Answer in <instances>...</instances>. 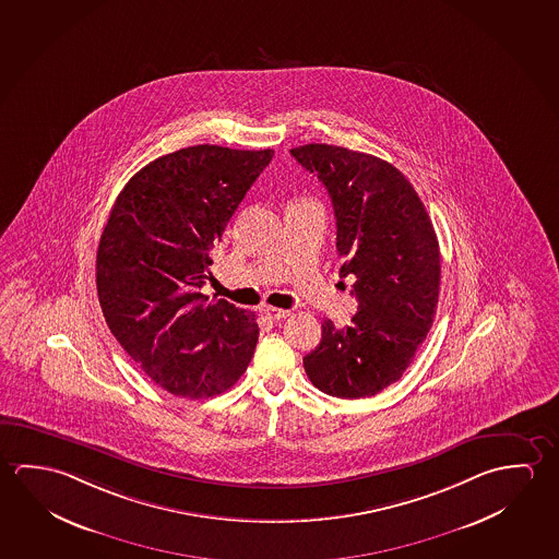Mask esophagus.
Segmentation results:
<instances>
[{
	"label": "esophagus",
	"mask_w": 559,
	"mask_h": 559,
	"mask_svg": "<svg viewBox=\"0 0 559 559\" xmlns=\"http://www.w3.org/2000/svg\"><path fill=\"white\" fill-rule=\"evenodd\" d=\"M266 318H271V320H284V318H288V310H281V308H273V306H266L265 310H263Z\"/></svg>",
	"instance_id": "1"
}]
</instances>
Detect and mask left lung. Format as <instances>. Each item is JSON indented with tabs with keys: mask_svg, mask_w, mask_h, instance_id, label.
<instances>
[{
	"mask_svg": "<svg viewBox=\"0 0 559 559\" xmlns=\"http://www.w3.org/2000/svg\"><path fill=\"white\" fill-rule=\"evenodd\" d=\"M290 154L330 192L341 275L357 276L350 325L323 321L304 368L323 394L370 397L402 378L427 338L439 304V239L419 194L394 165L328 144Z\"/></svg>",
	"mask_w": 559,
	"mask_h": 559,
	"instance_id": "obj_1",
	"label": "left lung"
}]
</instances>
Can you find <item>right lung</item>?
<instances>
[{
  "mask_svg": "<svg viewBox=\"0 0 559 559\" xmlns=\"http://www.w3.org/2000/svg\"><path fill=\"white\" fill-rule=\"evenodd\" d=\"M273 150L183 147L120 191L97 249V294L120 347L169 394H222L255 350V313L201 293L211 251Z\"/></svg>",
  "mask_w": 559,
  "mask_h": 559,
  "instance_id": "obj_1",
  "label": "right lung"
}]
</instances>
